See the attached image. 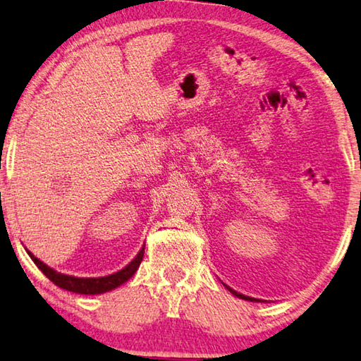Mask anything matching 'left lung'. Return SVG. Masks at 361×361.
Here are the masks:
<instances>
[{"mask_svg":"<svg viewBox=\"0 0 361 361\" xmlns=\"http://www.w3.org/2000/svg\"><path fill=\"white\" fill-rule=\"evenodd\" d=\"M228 289H230V288H228ZM230 293H233L234 295H236V297H239V299H244V300H250V302H257L255 299H252V297L243 295V294H239V293H236V290H233V289H230Z\"/></svg>","mask_w":361,"mask_h":361,"instance_id":"8db88e82","label":"left lung"}]
</instances>
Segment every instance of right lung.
Here are the masks:
<instances>
[{"label": "right lung", "instance_id": "1", "mask_svg": "<svg viewBox=\"0 0 361 361\" xmlns=\"http://www.w3.org/2000/svg\"><path fill=\"white\" fill-rule=\"evenodd\" d=\"M30 259L35 262V265L44 273V276L49 278L56 286L59 288L71 290V293H77V294H102L107 293V290H112L118 288L120 284H123L125 281L133 276L135 271L138 270L140 263L142 260V255H145V247H142L138 255L131 260L127 267L122 268V270L109 274V276H101V278H77V276H68V274H62L54 271L53 268H49L48 265H44L42 260H38L35 255L28 252Z\"/></svg>", "mask_w": 361, "mask_h": 361}]
</instances>
